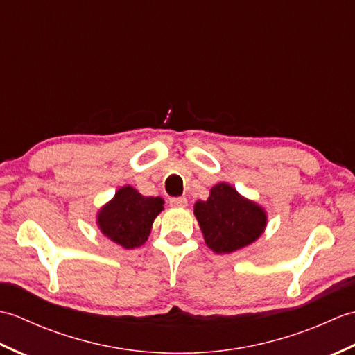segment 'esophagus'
Masks as SVG:
<instances>
[{
    "instance_id": "obj_1",
    "label": "esophagus",
    "mask_w": 355,
    "mask_h": 355,
    "mask_svg": "<svg viewBox=\"0 0 355 355\" xmlns=\"http://www.w3.org/2000/svg\"><path fill=\"white\" fill-rule=\"evenodd\" d=\"M169 205L172 207H186L187 206V198L184 197H173L169 200Z\"/></svg>"
}]
</instances>
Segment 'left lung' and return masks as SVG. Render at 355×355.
Masks as SVG:
<instances>
[{
    "label": "left lung",
    "instance_id": "obj_1",
    "mask_svg": "<svg viewBox=\"0 0 355 355\" xmlns=\"http://www.w3.org/2000/svg\"><path fill=\"white\" fill-rule=\"evenodd\" d=\"M193 215L207 247L218 254L253 244L266 232L268 220L266 209L224 182L210 189L206 201L195 202Z\"/></svg>",
    "mask_w": 355,
    "mask_h": 355
}]
</instances>
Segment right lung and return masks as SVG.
Listing matches in <instances>:
<instances>
[{
	"mask_svg": "<svg viewBox=\"0 0 355 355\" xmlns=\"http://www.w3.org/2000/svg\"><path fill=\"white\" fill-rule=\"evenodd\" d=\"M164 209L162 197H145L132 186H122L99 209L96 224L103 236L120 247H140L148 241L155 218Z\"/></svg>",
	"mask_w": 355,
	"mask_h": 355,
	"instance_id": "add662e5",
	"label": "right lung"
}]
</instances>
